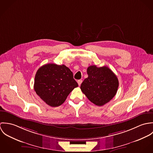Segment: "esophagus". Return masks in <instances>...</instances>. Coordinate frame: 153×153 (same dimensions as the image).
Masks as SVG:
<instances>
[{
  "instance_id": "esophagus-1",
  "label": "esophagus",
  "mask_w": 153,
  "mask_h": 153,
  "mask_svg": "<svg viewBox=\"0 0 153 153\" xmlns=\"http://www.w3.org/2000/svg\"><path fill=\"white\" fill-rule=\"evenodd\" d=\"M77 82H78V85L80 86V85H81V84H82V79H79V80H78Z\"/></svg>"
}]
</instances>
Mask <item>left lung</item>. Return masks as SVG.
<instances>
[{
  "label": "left lung",
  "mask_w": 153,
  "mask_h": 153,
  "mask_svg": "<svg viewBox=\"0 0 153 153\" xmlns=\"http://www.w3.org/2000/svg\"><path fill=\"white\" fill-rule=\"evenodd\" d=\"M87 74L88 76L81 84V89L91 102L102 106L115 95L119 85L118 79L106 66L100 68L89 66Z\"/></svg>",
  "instance_id": "left-lung-1"
}]
</instances>
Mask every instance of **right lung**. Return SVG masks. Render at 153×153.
<instances>
[{
	"label": "right lung",
	"mask_w": 153,
	"mask_h": 153,
	"mask_svg": "<svg viewBox=\"0 0 153 153\" xmlns=\"http://www.w3.org/2000/svg\"><path fill=\"white\" fill-rule=\"evenodd\" d=\"M78 86L73 73L65 65L48 64L38 69L35 77L34 89L48 105L62 104L69 93Z\"/></svg>",
	"instance_id": "1"
}]
</instances>
